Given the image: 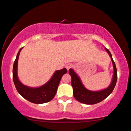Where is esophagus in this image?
Segmentation results:
<instances>
[{
    "instance_id": "34e87169",
    "label": "esophagus",
    "mask_w": 131,
    "mask_h": 131,
    "mask_svg": "<svg viewBox=\"0 0 131 131\" xmlns=\"http://www.w3.org/2000/svg\"><path fill=\"white\" fill-rule=\"evenodd\" d=\"M72 67H73V65H72V64L71 63H68L65 65V67L67 69V70H69L70 68H71Z\"/></svg>"
}]
</instances>
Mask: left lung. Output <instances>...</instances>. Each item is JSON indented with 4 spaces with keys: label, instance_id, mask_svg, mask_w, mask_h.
Here are the masks:
<instances>
[{
    "label": "left lung",
    "instance_id": "1",
    "mask_svg": "<svg viewBox=\"0 0 131 131\" xmlns=\"http://www.w3.org/2000/svg\"><path fill=\"white\" fill-rule=\"evenodd\" d=\"M105 49L111 58L113 68L112 79L111 84L106 89L100 91H91L86 89L74 71L71 68L69 70V74L71 76V85L73 89V95L78 101L85 104H95L105 100L112 93L114 89L117 81V70L111 53L107 48H105Z\"/></svg>",
    "mask_w": 131,
    "mask_h": 131
}]
</instances>
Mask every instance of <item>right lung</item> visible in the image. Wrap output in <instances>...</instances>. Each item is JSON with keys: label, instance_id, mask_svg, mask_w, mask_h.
Returning a JSON list of instances; mask_svg holds the SVG:
<instances>
[{"label": "right lung", "instance_id": "1", "mask_svg": "<svg viewBox=\"0 0 131 131\" xmlns=\"http://www.w3.org/2000/svg\"><path fill=\"white\" fill-rule=\"evenodd\" d=\"M19 50L14 62L13 68V79L18 92L29 101L34 104H43L51 101L56 95L61 77L67 72V70L63 68L57 70L52 76L46 83L38 87H30L20 82L18 76V63L20 52Z\"/></svg>", "mask_w": 131, "mask_h": 131}]
</instances>
